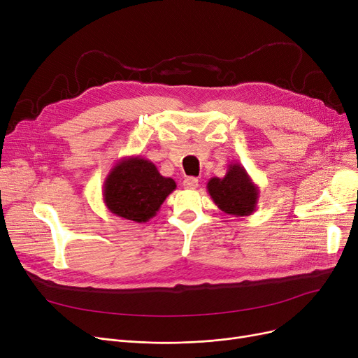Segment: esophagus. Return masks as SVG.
<instances>
[{
  "label": "esophagus",
  "instance_id": "obj_1",
  "mask_svg": "<svg viewBox=\"0 0 358 358\" xmlns=\"http://www.w3.org/2000/svg\"><path fill=\"white\" fill-rule=\"evenodd\" d=\"M182 185L185 187V189H197V187H199V180L194 178V177H187L182 181Z\"/></svg>",
  "mask_w": 358,
  "mask_h": 358
}]
</instances>
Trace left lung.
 <instances>
[{
  "label": "left lung",
  "instance_id": "1",
  "mask_svg": "<svg viewBox=\"0 0 358 358\" xmlns=\"http://www.w3.org/2000/svg\"><path fill=\"white\" fill-rule=\"evenodd\" d=\"M208 192L217 208L227 215L242 217L255 212L259 189L239 162H231L224 177H213Z\"/></svg>",
  "mask_w": 358,
  "mask_h": 358
}]
</instances>
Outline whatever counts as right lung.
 Listing matches in <instances>:
<instances>
[{"label": "right lung", "instance_id": "add662e5", "mask_svg": "<svg viewBox=\"0 0 358 358\" xmlns=\"http://www.w3.org/2000/svg\"><path fill=\"white\" fill-rule=\"evenodd\" d=\"M176 181L159 174L155 164L142 157L119 159L103 184L107 209L119 217L145 223L176 190Z\"/></svg>", "mask_w": 358, "mask_h": 358}]
</instances>
